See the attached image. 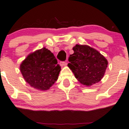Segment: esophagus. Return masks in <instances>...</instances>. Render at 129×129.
Segmentation results:
<instances>
[{
    "label": "esophagus",
    "instance_id": "1",
    "mask_svg": "<svg viewBox=\"0 0 129 129\" xmlns=\"http://www.w3.org/2000/svg\"><path fill=\"white\" fill-rule=\"evenodd\" d=\"M67 64V62H64V61H60V65L62 67H63V66H66Z\"/></svg>",
    "mask_w": 129,
    "mask_h": 129
}]
</instances>
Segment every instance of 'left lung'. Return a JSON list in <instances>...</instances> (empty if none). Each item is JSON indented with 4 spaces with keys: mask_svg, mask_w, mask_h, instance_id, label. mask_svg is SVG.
I'll list each match as a JSON object with an SVG mask.
<instances>
[{
    "mask_svg": "<svg viewBox=\"0 0 129 129\" xmlns=\"http://www.w3.org/2000/svg\"><path fill=\"white\" fill-rule=\"evenodd\" d=\"M69 57L68 67L75 78L86 86L99 82L104 75L108 62L99 52L85 45L77 44Z\"/></svg>",
    "mask_w": 129,
    "mask_h": 129,
    "instance_id": "8db88e82",
    "label": "left lung"
}]
</instances>
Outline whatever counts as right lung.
I'll return each instance as SVG.
<instances>
[{
	"label": "right lung",
	"instance_id": "1",
	"mask_svg": "<svg viewBox=\"0 0 129 129\" xmlns=\"http://www.w3.org/2000/svg\"><path fill=\"white\" fill-rule=\"evenodd\" d=\"M20 69L30 86L42 90H48L58 79L61 68L49 50L44 47L29 54L22 62Z\"/></svg>",
	"mask_w": 129,
	"mask_h": 129
}]
</instances>
